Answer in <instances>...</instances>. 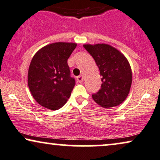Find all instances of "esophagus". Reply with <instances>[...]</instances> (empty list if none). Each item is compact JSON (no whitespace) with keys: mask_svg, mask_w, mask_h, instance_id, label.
<instances>
[{"mask_svg":"<svg viewBox=\"0 0 160 160\" xmlns=\"http://www.w3.org/2000/svg\"><path fill=\"white\" fill-rule=\"evenodd\" d=\"M77 80H78V82H82V81H83V77H82V75H79L77 77Z\"/></svg>","mask_w":160,"mask_h":160,"instance_id":"esophagus-1","label":"esophagus"}]
</instances>
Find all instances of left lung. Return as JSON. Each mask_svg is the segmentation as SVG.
<instances>
[{
  "label": "left lung",
  "mask_w": 160,
  "mask_h": 160,
  "mask_svg": "<svg viewBox=\"0 0 160 160\" xmlns=\"http://www.w3.org/2000/svg\"><path fill=\"white\" fill-rule=\"evenodd\" d=\"M83 47L94 58L102 76L101 88L92 94L93 100L103 108L122 103L132 82V72L126 58L108 44H86Z\"/></svg>",
  "instance_id": "1"
}]
</instances>
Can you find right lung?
I'll return each mask as SVG.
<instances>
[{"label": "right lung", "instance_id": "obj_1", "mask_svg": "<svg viewBox=\"0 0 160 160\" xmlns=\"http://www.w3.org/2000/svg\"><path fill=\"white\" fill-rule=\"evenodd\" d=\"M76 46L73 43H52L32 58L28 85L34 99L44 108L57 110L69 98L75 80L71 76L67 61Z\"/></svg>", "mask_w": 160, "mask_h": 160}]
</instances>
